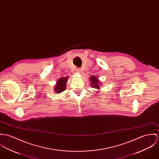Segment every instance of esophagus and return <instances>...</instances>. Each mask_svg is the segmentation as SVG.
Returning a JSON list of instances; mask_svg holds the SVG:
<instances>
[{
	"mask_svg": "<svg viewBox=\"0 0 159 159\" xmlns=\"http://www.w3.org/2000/svg\"><path fill=\"white\" fill-rule=\"evenodd\" d=\"M76 72L78 73H80L82 72V70L81 69H76Z\"/></svg>",
	"mask_w": 159,
	"mask_h": 159,
	"instance_id": "obj_1",
	"label": "esophagus"
}]
</instances>
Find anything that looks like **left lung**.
I'll list each match as a JSON object with an SVG mask.
<instances>
[{"label": "left lung", "instance_id": "obj_1", "mask_svg": "<svg viewBox=\"0 0 159 159\" xmlns=\"http://www.w3.org/2000/svg\"><path fill=\"white\" fill-rule=\"evenodd\" d=\"M89 80L90 81V85L91 87L92 88H95L96 89L98 90H100V87L102 86L101 83H100V80H98V77L97 76H93L92 75L90 78H89ZM100 91H97L96 92L99 93Z\"/></svg>", "mask_w": 159, "mask_h": 159}]
</instances>
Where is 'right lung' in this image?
<instances>
[{
  "label": "right lung",
  "instance_id": "1",
  "mask_svg": "<svg viewBox=\"0 0 159 159\" xmlns=\"http://www.w3.org/2000/svg\"><path fill=\"white\" fill-rule=\"evenodd\" d=\"M68 76L66 77H62L59 79L57 81V84L54 87V91L56 92V93H60L64 91L66 89V86H67V82L68 80Z\"/></svg>",
  "mask_w": 159,
  "mask_h": 159
}]
</instances>
